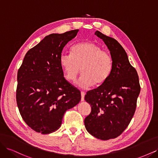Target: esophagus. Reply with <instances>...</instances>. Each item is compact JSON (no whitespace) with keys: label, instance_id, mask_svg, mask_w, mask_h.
I'll list each match as a JSON object with an SVG mask.
<instances>
[{"label":"esophagus","instance_id":"1","mask_svg":"<svg viewBox=\"0 0 158 158\" xmlns=\"http://www.w3.org/2000/svg\"><path fill=\"white\" fill-rule=\"evenodd\" d=\"M84 96H85V92H81V102L84 101Z\"/></svg>","mask_w":158,"mask_h":158}]
</instances>
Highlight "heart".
<instances>
[{"instance_id":"b5f03b06","label":"heart","mask_w":158,"mask_h":158,"mask_svg":"<svg viewBox=\"0 0 158 158\" xmlns=\"http://www.w3.org/2000/svg\"><path fill=\"white\" fill-rule=\"evenodd\" d=\"M71 54L62 53L60 64L66 79L74 82L81 72L78 85L86 88L94 84L101 85L106 82L113 69V59L107 52L92 42H82L74 45Z\"/></svg>"}]
</instances>
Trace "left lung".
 I'll use <instances>...</instances> for the list:
<instances>
[{"instance_id": "1", "label": "left lung", "mask_w": 158, "mask_h": 158, "mask_svg": "<svg viewBox=\"0 0 158 158\" xmlns=\"http://www.w3.org/2000/svg\"><path fill=\"white\" fill-rule=\"evenodd\" d=\"M95 35L109 50L113 69L106 82L85 95L92 111L85 118L84 125L90 135L107 140L121 135L129 125L135 113L140 85L137 72L121 44L99 31Z\"/></svg>"}]
</instances>
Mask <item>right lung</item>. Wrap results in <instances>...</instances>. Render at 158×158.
<instances>
[{"instance_id":"obj_1","label":"right lung","mask_w":158,"mask_h":158,"mask_svg":"<svg viewBox=\"0 0 158 158\" xmlns=\"http://www.w3.org/2000/svg\"><path fill=\"white\" fill-rule=\"evenodd\" d=\"M78 30L52 33L26 54L18 71L16 102L23 120L33 131L52 133L64 113L81 99L80 90L64 77L60 56Z\"/></svg>"}]
</instances>
